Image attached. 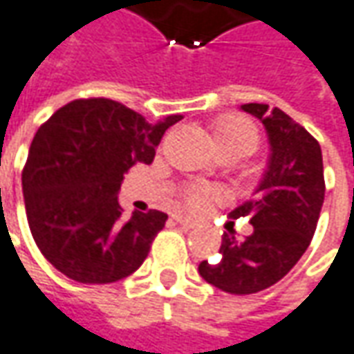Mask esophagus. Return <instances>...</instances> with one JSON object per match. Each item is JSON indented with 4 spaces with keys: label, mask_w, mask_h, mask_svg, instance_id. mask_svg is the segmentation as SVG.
Listing matches in <instances>:
<instances>
[{
    "label": "esophagus",
    "mask_w": 354,
    "mask_h": 354,
    "mask_svg": "<svg viewBox=\"0 0 354 354\" xmlns=\"http://www.w3.org/2000/svg\"><path fill=\"white\" fill-rule=\"evenodd\" d=\"M174 220H176V223H180L182 227H186V230H192V227H196V222L188 220V218H184V216H174Z\"/></svg>",
    "instance_id": "1"
}]
</instances>
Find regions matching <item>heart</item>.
Returning a JSON list of instances; mask_svg holds the SVG:
<instances>
[{"mask_svg": "<svg viewBox=\"0 0 354 354\" xmlns=\"http://www.w3.org/2000/svg\"><path fill=\"white\" fill-rule=\"evenodd\" d=\"M212 136H214L216 148L230 147V145H241V147L255 148V145H257V131L254 129V124L248 122L245 118H239V116H230V118L220 120L214 127ZM214 198H216V194L212 192V190L194 188V190L186 194L184 204H186V207L190 212H204Z\"/></svg>", "mask_w": 354, "mask_h": 354, "instance_id": "b5f03b06", "label": "heart"}]
</instances>
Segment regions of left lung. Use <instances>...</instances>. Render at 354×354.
I'll list each match as a JSON object with an SVG mask.
<instances>
[{"instance_id": "1", "label": "left lung", "mask_w": 354, "mask_h": 354, "mask_svg": "<svg viewBox=\"0 0 354 354\" xmlns=\"http://www.w3.org/2000/svg\"><path fill=\"white\" fill-rule=\"evenodd\" d=\"M241 111L261 120L269 142L268 168L254 198L230 214L248 216L254 232L245 239L223 232L222 257L202 261L198 271L225 293L250 295L277 283L309 248L325 200V178L319 142L291 116L259 102L241 104Z\"/></svg>"}]
</instances>
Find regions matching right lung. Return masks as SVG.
Wrapping results in <instances>:
<instances>
[{
    "label": "right lung",
    "instance_id": "obj_1",
    "mask_svg": "<svg viewBox=\"0 0 354 354\" xmlns=\"http://www.w3.org/2000/svg\"><path fill=\"white\" fill-rule=\"evenodd\" d=\"M182 115L150 124L111 99L61 106L33 136L25 162V212L47 261L79 283H115L142 266L168 216L127 218L118 190L134 164H150Z\"/></svg>",
    "mask_w": 354,
    "mask_h": 354
}]
</instances>
